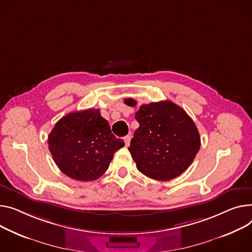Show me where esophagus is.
Instances as JSON below:
<instances>
[{"instance_id": "34e87169", "label": "esophagus", "mask_w": 252, "mask_h": 252, "mask_svg": "<svg viewBox=\"0 0 252 252\" xmlns=\"http://www.w3.org/2000/svg\"><path fill=\"white\" fill-rule=\"evenodd\" d=\"M129 143H130V136L127 135V136L125 137V145H126V147H128Z\"/></svg>"}]
</instances>
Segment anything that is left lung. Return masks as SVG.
<instances>
[{
  "instance_id": "left-lung-1",
  "label": "left lung",
  "mask_w": 252,
  "mask_h": 252,
  "mask_svg": "<svg viewBox=\"0 0 252 252\" xmlns=\"http://www.w3.org/2000/svg\"><path fill=\"white\" fill-rule=\"evenodd\" d=\"M128 106L137 101L126 99ZM140 126L128 151L144 175L168 181L186 171L200 147L195 124L181 107L169 100L140 106L136 113Z\"/></svg>"
}]
</instances>
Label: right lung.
Here are the masks:
<instances>
[{
    "instance_id": "right-lung-1",
    "label": "right lung",
    "mask_w": 252,
    "mask_h": 252,
    "mask_svg": "<svg viewBox=\"0 0 252 252\" xmlns=\"http://www.w3.org/2000/svg\"><path fill=\"white\" fill-rule=\"evenodd\" d=\"M47 143L60 170L80 181H93L103 175L114 153L125 146L111 133L100 110L93 108L62 117Z\"/></svg>"
}]
</instances>
